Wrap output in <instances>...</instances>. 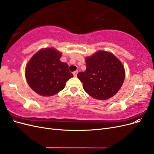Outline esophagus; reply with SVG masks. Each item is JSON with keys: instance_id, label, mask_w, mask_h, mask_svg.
Instances as JSON below:
<instances>
[{"instance_id": "34e87169", "label": "esophagus", "mask_w": 154, "mask_h": 154, "mask_svg": "<svg viewBox=\"0 0 154 154\" xmlns=\"http://www.w3.org/2000/svg\"><path fill=\"white\" fill-rule=\"evenodd\" d=\"M78 71H74V72H73V75H74V76H77V74H78Z\"/></svg>"}]
</instances>
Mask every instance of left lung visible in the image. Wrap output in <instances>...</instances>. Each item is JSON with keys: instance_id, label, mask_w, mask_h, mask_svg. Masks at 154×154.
<instances>
[{"instance_id": "1", "label": "left lung", "mask_w": 154, "mask_h": 154, "mask_svg": "<svg viewBox=\"0 0 154 154\" xmlns=\"http://www.w3.org/2000/svg\"><path fill=\"white\" fill-rule=\"evenodd\" d=\"M87 69L78 78L88 95L99 100L114 96L122 87L125 77L123 64L112 53L98 51L85 58Z\"/></svg>"}]
</instances>
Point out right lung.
Wrapping results in <instances>:
<instances>
[{
  "instance_id": "right-lung-1",
  "label": "right lung",
  "mask_w": 154,
  "mask_h": 154,
  "mask_svg": "<svg viewBox=\"0 0 154 154\" xmlns=\"http://www.w3.org/2000/svg\"><path fill=\"white\" fill-rule=\"evenodd\" d=\"M62 53L54 48L41 49L26 65V78L37 94L51 96L61 91L73 74L69 66L60 61Z\"/></svg>"
}]
</instances>
